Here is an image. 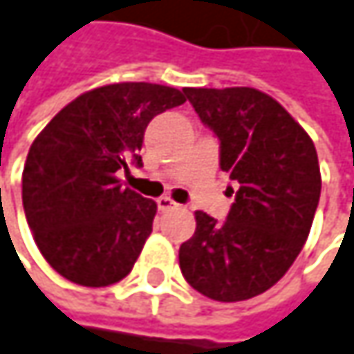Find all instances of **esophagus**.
Here are the masks:
<instances>
[{
    "instance_id": "esophagus-1",
    "label": "esophagus",
    "mask_w": 354,
    "mask_h": 354,
    "mask_svg": "<svg viewBox=\"0 0 354 354\" xmlns=\"http://www.w3.org/2000/svg\"><path fill=\"white\" fill-rule=\"evenodd\" d=\"M176 203L172 198H168V196H160L158 198V209L160 211H170V209H176Z\"/></svg>"
}]
</instances>
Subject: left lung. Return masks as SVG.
<instances>
[{"label":"left lung","mask_w":354,"mask_h":354,"mask_svg":"<svg viewBox=\"0 0 354 354\" xmlns=\"http://www.w3.org/2000/svg\"><path fill=\"white\" fill-rule=\"evenodd\" d=\"M184 94L219 139V168L238 192L225 221L194 213L180 270L209 299L244 301L270 289L306 244L322 190L318 153L293 116L254 88Z\"/></svg>","instance_id":"8db88e82"}]
</instances>
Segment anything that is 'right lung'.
I'll return each mask as SVG.
<instances>
[{"instance_id": "obj_1", "label": "right lung", "mask_w": 354, "mask_h": 354, "mask_svg": "<svg viewBox=\"0 0 354 354\" xmlns=\"http://www.w3.org/2000/svg\"><path fill=\"white\" fill-rule=\"evenodd\" d=\"M184 102L176 88L112 84L75 98L36 137L22 205L36 246L61 277L106 287L131 272L158 205L122 188L116 172L143 166L147 124Z\"/></svg>"}]
</instances>
